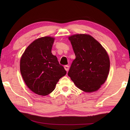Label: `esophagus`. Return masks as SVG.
Segmentation results:
<instances>
[{
  "label": "esophagus",
  "mask_w": 130,
  "mask_h": 130,
  "mask_svg": "<svg viewBox=\"0 0 130 130\" xmlns=\"http://www.w3.org/2000/svg\"><path fill=\"white\" fill-rule=\"evenodd\" d=\"M64 68H65V69L66 70V71H68L69 69V67L68 65H65L64 67Z\"/></svg>",
  "instance_id": "obj_1"
}]
</instances>
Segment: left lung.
<instances>
[{"label": "left lung", "mask_w": 130, "mask_h": 130, "mask_svg": "<svg viewBox=\"0 0 130 130\" xmlns=\"http://www.w3.org/2000/svg\"><path fill=\"white\" fill-rule=\"evenodd\" d=\"M76 58L68 75L76 86L85 92L99 89L108 75L110 61L106 51L97 41L88 35L69 37Z\"/></svg>", "instance_id": "obj_1"}]
</instances>
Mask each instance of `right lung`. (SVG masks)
I'll return each instance as SVG.
<instances>
[{
	"label": "right lung",
	"instance_id": "add662e5",
	"mask_svg": "<svg viewBox=\"0 0 130 130\" xmlns=\"http://www.w3.org/2000/svg\"><path fill=\"white\" fill-rule=\"evenodd\" d=\"M54 38L43 37L27 47L21 57L20 70L27 86L33 92L46 95L55 89L67 71L51 53Z\"/></svg>",
	"mask_w": 130,
	"mask_h": 130
}]
</instances>
